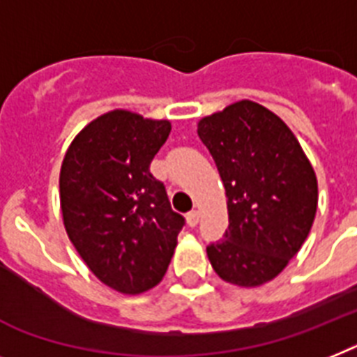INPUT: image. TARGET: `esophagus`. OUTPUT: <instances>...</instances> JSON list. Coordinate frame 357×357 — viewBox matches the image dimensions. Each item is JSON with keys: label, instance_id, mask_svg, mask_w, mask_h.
<instances>
[{"label": "esophagus", "instance_id": "1", "mask_svg": "<svg viewBox=\"0 0 357 357\" xmlns=\"http://www.w3.org/2000/svg\"><path fill=\"white\" fill-rule=\"evenodd\" d=\"M199 219H200V213H199V211H197V210L190 211V213L185 215V220H188V226H191V228H193V226L199 225Z\"/></svg>", "mask_w": 357, "mask_h": 357}]
</instances>
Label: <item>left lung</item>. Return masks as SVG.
Here are the masks:
<instances>
[{
  "instance_id": "left-lung-1",
  "label": "left lung",
  "mask_w": 357,
  "mask_h": 357,
  "mask_svg": "<svg viewBox=\"0 0 357 357\" xmlns=\"http://www.w3.org/2000/svg\"><path fill=\"white\" fill-rule=\"evenodd\" d=\"M226 190L229 225L206 248L222 281L243 288L270 282L310 234L317 176L287 123L264 105L241 100L197 123Z\"/></svg>"
}]
</instances>
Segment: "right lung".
<instances>
[{"instance_id": "1", "label": "right lung", "mask_w": 357, "mask_h": 357, "mask_svg": "<svg viewBox=\"0 0 357 357\" xmlns=\"http://www.w3.org/2000/svg\"><path fill=\"white\" fill-rule=\"evenodd\" d=\"M169 120L113 109L67 147L60 206L70 243L105 287L138 296L162 281L184 226L149 164L169 137Z\"/></svg>"}]
</instances>
